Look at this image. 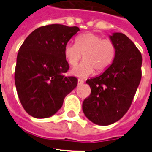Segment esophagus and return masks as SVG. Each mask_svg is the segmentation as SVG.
<instances>
[{
    "label": "esophagus",
    "instance_id": "obj_1",
    "mask_svg": "<svg viewBox=\"0 0 152 152\" xmlns=\"http://www.w3.org/2000/svg\"><path fill=\"white\" fill-rule=\"evenodd\" d=\"M77 84H78V85L83 84H84V80H83L82 79H78V80H77Z\"/></svg>",
    "mask_w": 152,
    "mask_h": 152
}]
</instances>
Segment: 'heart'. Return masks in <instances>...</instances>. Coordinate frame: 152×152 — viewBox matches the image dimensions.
<instances>
[{"label":"heart","instance_id":"1","mask_svg":"<svg viewBox=\"0 0 152 152\" xmlns=\"http://www.w3.org/2000/svg\"><path fill=\"white\" fill-rule=\"evenodd\" d=\"M64 54L72 67L75 66L83 57L84 61L72 72L77 77H84L94 71L96 74L106 72L115 59L116 48L112 40L103 39L92 32H87L77 36L75 44H66Z\"/></svg>","mask_w":152,"mask_h":152}]
</instances>
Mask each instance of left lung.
Wrapping results in <instances>:
<instances>
[{"mask_svg":"<svg viewBox=\"0 0 152 152\" xmlns=\"http://www.w3.org/2000/svg\"><path fill=\"white\" fill-rule=\"evenodd\" d=\"M110 39L116 48L115 59L99 77L87 80L91 93L82 105L85 116L100 126L114 123L126 113L142 78V54L132 41L121 33Z\"/></svg>","mask_w":152,"mask_h":152,"instance_id":"1","label":"left lung"}]
</instances>
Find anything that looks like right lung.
<instances>
[{
	"mask_svg": "<svg viewBox=\"0 0 152 152\" xmlns=\"http://www.w3.org/2000/svg\"><path fill=\"white\" fill-rule=\"evenodd\" d=\"M79 30L77 26L61 24L41 26L27 36L19 49L16 88L23 107L30 116L39 119L52 116L76 88L77 77L63 75L69 69L64 49Z\"/></svg>",
	"mask_w": 152,
	"mask_h": 152,
	"instance_id": "obj_1",
	"label": "right lung"
}]
</instances>
